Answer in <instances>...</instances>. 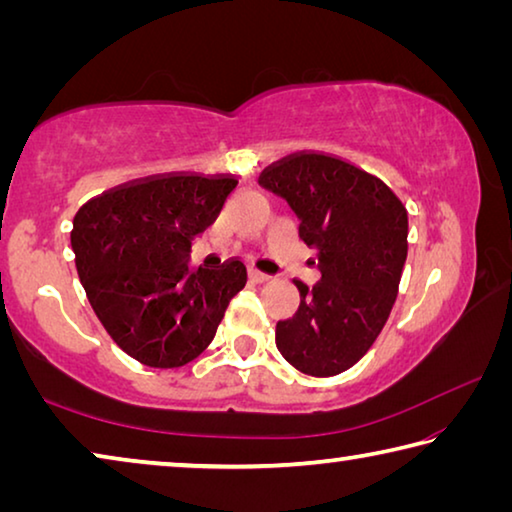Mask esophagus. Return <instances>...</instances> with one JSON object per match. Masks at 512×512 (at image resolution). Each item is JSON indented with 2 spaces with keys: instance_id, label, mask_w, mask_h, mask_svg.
<instances>
[{
  "instance_id": "34e87169",
  "label": "esophagus",
  "mask_w": 512,
  "mask_h": 512,
  "mask_svg": "<svg viewBox=\"0 0 512 512\" xmlns=\"http://www.w3.org/2000/svg\"><path fill=\"white\" fill-rule=\"evenodd\" d=\"M248 277H250V280H253L255 284H266V282H271V280H273L271 275H266V273H262V271H255V268H250V271H248Z\"/></svg>"
}]
</instances>
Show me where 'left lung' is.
I'll return each instance as SVG.
<instances>
[{"label":"left lung","mask_w":512,"mask_h":512,"mask_svg":"<svg viewBox=\"0 0 512 512\" xmlns=\"http://www.w3.org/2000/svg\"><path fill=\"white\" fill-rule=\"evenodd\" d=\"M259 185L289 203L300 239L318 250L320 280L311 289L296 280L300 307L277 323V350L305 375H339L370 350L395 305L406 207L377 176L327 153H293Z\"/></svg>","instance_id":"obj_1"}]
</instances>
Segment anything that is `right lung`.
Masks as SVG:
<instances>
[{"instance_id": "right-lung-1", "label": "right lung", "mask_w": 512, "mask_h": 512, "mask_svg": "<svg viewBox=\"0 0 512 512\" xmlns=\"http://www.w3.org/2000/svg\"><path fill=\"white\" fill-rule=\"evenodd\" d=\"M235 176L167 173L108 189L74 216L76 271L94 314L128 357L180 368L212 343L246 266L189 268L196 235L212 225Z\"/></svg>"}]
</instances>
